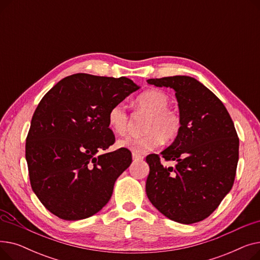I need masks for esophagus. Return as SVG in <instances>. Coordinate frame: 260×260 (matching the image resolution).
<instances>
[{"mask_svg": "<svg viewBox=\"0 0 260 260\" xmlns=\"http://www.w3.org/2000/svg\"><path fill=\"white\" fill-rule=\"evenodd\" d=\"M132 156H133L134 160H142L143 159V156L140 154H137V153H133Z\"/></svg>", "mask_w": 260, "mask_h": 260, "instance_id": "obj_1", "label": "esophagus"}]
</instances>
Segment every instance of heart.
Returning a JSON list of instances; mask_svg holds the SVG:
<instances>
[{
	"mask_svg": "<svg viewBox=\"0 0 260 260\" xmlns=\"http://www.w3.org/2000/svg\"><path fill=\"white\" fill-rule=\"evenodd\" d=\"M136 106L140 112L148 115L144 122L141 136H127L120 139L118 146L127 148L133 153L144 154L154 151L162 139L172 141L178 136L182 121L179 113L169 107V95L159 89H147L136 98ZM108 126L115 134H125L129 125V117L125 106L115 104L107 114Z\"/></svg>",
	"mask_w": 260,
	"mask_h": 260,
	"instance_id": "heart-1",
	"label": "heart"
}]
</instances>
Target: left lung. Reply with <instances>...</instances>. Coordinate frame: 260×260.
I'll use <instances>...</instances> for the list:
<instances>
[{
  "mask_svg": "<svg viewBox=\"0 0 260 260\" xmlns=\"http://www.w3.org/2000/svg\"><path fill=\"white\" fill-rule=\"evenodd\" d=\"M148 84L176 91L181 129L160 156H146L149 174L146 195L169 219L184 224L199 222L219 206L233 186L239 139L223 103L199 81L187 76L148 79Z\"/></svg>",
  "mask_w": 260,
  "mask_h": 260,
  "instance_id": "left-lung-1",
  "label": "left lung"
}]
</instances>
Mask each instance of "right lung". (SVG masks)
<instances>
[{"instance_id": "right-lung-1", "label": "right lung", "mask_w": 260, "mask_h": 260, "mask_svg": "<svg viewBox=\"0 0 260 260\" xmlns=\"http://www.w3.org/2000/svg\"><path fill=\"white\" fill-rule=\"evenodd\" d=\"M137 89L125 77L75 74L40 101L25 156L32 190L50 213L64 220L84 219L111 199L132 153L122 147L98 154L115 143L107 114Z\"/></svg>"}]
</instances>
